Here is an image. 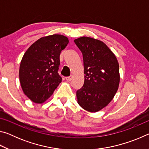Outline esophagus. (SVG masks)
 I'll return each mask as SVG.
<instances>
[{"label":"esophagus","instance_id":"esophagus-1","mask_svg":"<svg viewBox=\"0 0 149 149\" xmlns=\"http://www.w3.org/2000/svg\"><path fill=\"white\" fill-rule=\"evenodd\" d=\"M65 79H66L68 81H70L72 79V75H70L69 77H65Z\"/></svg>","mask_w":149,"mask_h":149}]
</instances>
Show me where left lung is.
<instances>
[{"label":"left lung","instance_id":"left-lung-1","mask_svg":"<svg viewBox=\"0 0 149 149\" xmlns=\"http://www.w3.org/2000/svg\"><path fill=\"white\" fill-rule=\"evenodd\" d=\"M83 54L84 84L76 92L84 110L96 112L109 104L120 84L119 64L114 54L99 40L88 37L74 40Z\"/></svg>","mask_w":149,"mask_h":149}]
</instances>
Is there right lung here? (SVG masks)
<instances>
[{"label": "right lung", "mask_w": 149, "mask_h": 149, "mask_svg": "<svg viewBox=\"0 0 149 149\" xmlns=\"http://www.w3.org/2000/svg\"><path fill=\"white\" fill-rule=\"evenodd\" d=\"M68 42L64 35H49L35 41L25 52L20 63L19 82L31 101L43 103L61 83L58 73L60 54Z\"/></svg>", "instance_id": "add662e5"}]
</instances>
